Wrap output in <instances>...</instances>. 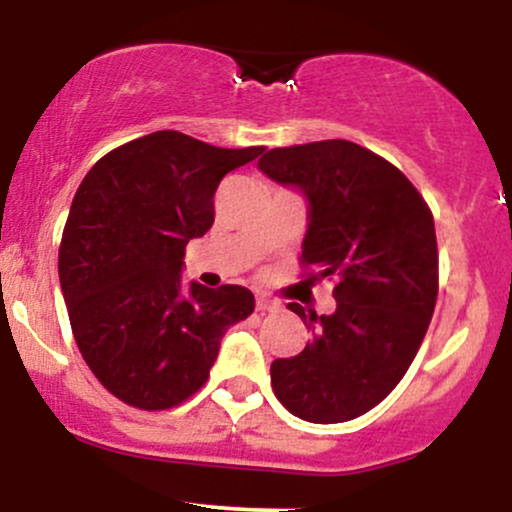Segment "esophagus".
I'll use <instances>...</instances> for the list:
<instances>
[{"instance_id":"1","label":"esophagus","mask_w":512,"mask_h":512,"mask_svg":"<svg viewBox=\"0 0 512 512\" xmlns=\"http://www.w3.org/2000/svg\"><path fill=\"white\" fill-rule=\"evenodd\" d=\"M255 305H257V310H260V313H272V310L279 308V303L272 301V298H267V296H257Z\"/></svg>"}]
</instances>
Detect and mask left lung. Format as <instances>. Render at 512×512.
I'll return each instance as SVG.
<instances>
[{
  "instance_id": "1",
  "label": "left lung",
  "mask_w": 512,
  "mask_h": 512,
  "mask_svg": "<svg viewBox=\"0 0 512 512\" xmlns=\"http://www.w3.org/2000/svg\"><path fill=\"white\" fill-rule=\"evenodd\" d=\"M260 170L308 197L303 267L334 279L332 315L291 303L313 339L272 363L274 395L293 416L342 424L395 390L424 342L438 298L433 214L383 156L346 139L272 149Z\"/></svg>"
}]
</instances>
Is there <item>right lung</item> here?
Here are the masks:
<instances>
[{
  "label": "right lung",
  "mask_w": 512,
  "mask_h": 512,
  "mask_svg": "<svg viewBox=\"0 0 512 512\" xmlns=\"http://www.w3.org/2000/svg\"><path fill=\"white\" fill-rule=\"evenodd\" d=\"M264 146L221 149L175 129L105 154L81 180L60 243V284L84 356L110 395L173 409L207 383L221 337L255 310L245 286L192 281L185 245L214 223L223 175Z\"/></svg>",
  "instance_id": "obj_1"
}]
</instances>
